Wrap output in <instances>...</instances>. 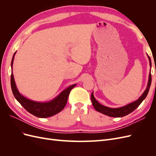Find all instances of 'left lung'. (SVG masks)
Listing matches in <instances>:
<instances>
[{
    "mask_svg": "<svg viewBox=\"0 0 156 156\" xmlns=\"http://www.w3.org/2000/svg\"><path fill=\"white\" fill-rule=\"evenodd\" d=\"M148 57L149 59L150 66L151 68V66H152L151 59L148 55ZM151 83H152V75H151V73L150 72L147 87H146L144 93L141 95V96L137 100L132 102L126 106L119 107V108H110V107H105L104 105H102L100 103H98V101L96 100L95 98H94L93 92L91 94V100H92V105L94 108H95L97 111L102 113V114L107 115L108 116L122 117V116H126L127 115H129V113L133 112L134 110H135L136 108L139 106L140 103L143 102V101L146 98V97L147 96L148 93L149 92V89L151 85Z\"/></svg>",
    "mask_w": 156,
    "mask_h": 156,
    "instance_id": "8db88e82",
    "label": "left lung"
}]
</instances>
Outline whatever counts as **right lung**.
Segmentation results:
<instances>
[{"label":"right lung","mask_w":156,"mask_h":156,"mask_svg":"<svg viewBox=\"0 0 156 156\" xmlns=\"http://www.w3.org/2000/svg\"><path fill=\"white\" fill-rule=\"evenodd\" d=\"M16 53L13 56L11 62V87L14 97L28 112L37 117L48 118L60 112L66 105L71 90L76 86V84H73L65 89L57 97L48 102H37L29 100L19 92L12 73V66Z\"/></svg>","instance_id":"1"}]
</instances>
